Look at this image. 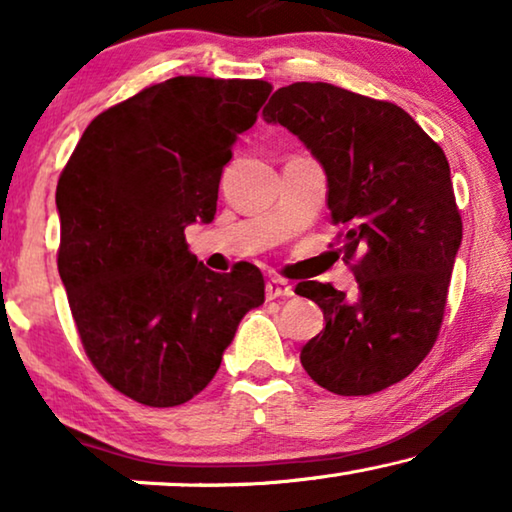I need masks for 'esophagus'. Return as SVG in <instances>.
I'll return each instance as SVG.
<instances>
[{
    "label": "esophagus",
    "mask_w": 512,
    "mask_h": 512,
    "mask_svg": "<svg viewBox=\"0 0 512 512\" xmlns=\"http://www.w3.org/2000/svg\"><path fill=\"white\" fill-rule=\"evenodd\" d=\"M293 296V286L286 284L284 279H270L265 284V298L268 300H277V298H291Z\"/></svg>",
    "instance_id": "esophagus-1"
}]
</instances>
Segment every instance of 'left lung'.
I'll use <instances>...</instances> for the list:
<instances>
[{
	"mask_svg": "<svg viewBox=\"0 0 512 512\" xmlns=\"http://www.w3.org/2000/svg\"><path fill=\"white\" fill-rule=\"evenodd\" d=\"M326 172L331 223L356 291L300 282L326 328L300 349L319 387L368 396L401 382L431 352L461 244L450 163L408 111L331 83H291L263 109Z\"/></svg>",
	"mask_w": 512,
	"mask_h": 512,
	"instance_id": "1",
	"label": "left lung"
}]
</instances>
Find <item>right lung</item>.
I'll use <instances>...</instances> for the list:
<instances>
[{"label": "right lung", "mask_w": 512, "mask_h": 512, "mask_svg": "<svg viewBox=\"0 0 512 512\" xmlns=\"http://www.w3.org/2000/svg\"><path fill=\"white\" fill-rule=\"evenodd\" d=\"M268 81L174 76L102 111L60 174L58 270L83 349L111 387L151 408L212 382L261 270H207L186 226L212 223L223 165Z\"/></svg>", "instance_id": "obj_1"}]
</instances>
